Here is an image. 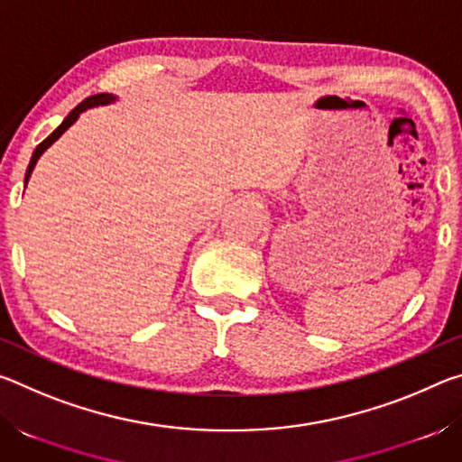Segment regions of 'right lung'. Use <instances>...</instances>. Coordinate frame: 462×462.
<instances>
[{
  "instance_id": "1",
  "label": "right lung",
  "mask_w": 462,
  "mask_h": 462,
  "mask_svg": "<svg viewBox=\"0 0 462 462\" xmlns=\"http://www.w3.org/2000/svg\"><path fill=\"white\" fill-rule=\"evenodd\" d=\"M112 101H116V97L112 96V93H97V96H91V97H88V99H83L79 106H77L71 114L67 116L65 120H62V124L60 126L52 132V134L49 136V138H44L41 144L36 146V151L32 152V159H30V165H28V169H26V179H24V183H28V179H30V175H32V171H34V167H36V161L41 159V154L46 151V148H49L52 143H57V140L65 134V130L69 128V126H73V124L77 122V118H79V114L81 112H85V109H89V107H96V106H107V104H112Z\"/></svg>"
}]
</instances>
